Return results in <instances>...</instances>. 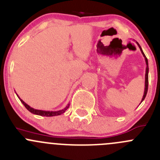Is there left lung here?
I'll return each instance as SVG.
<instances>
[{
	"instance_id": "1",
	"label": "left lung",
	"mask_w": 160,
	"mask_h": 160,
	"mask_svg": "<svg viewBox=\"0 0 160 160\" xmlns=\"http://www.w3.org/2000/svg\"><path fill=\"white\" fill-rule=\"evenodd\" d=\"M137 43V44L138 45V47H139V48H140V50H141V52H142V55H143V56H144V58H145V63H146V71H145V91H144V94H143V97H142V102H143L144 101V99L145 98V97H146V94H147V92H148V59H147V58H146V56H145V54H144V52H143V51H142V48H141V46L139 45V44L138 42H136ZM141 104V103H140Z\"/></svg>"
}]
</instances>
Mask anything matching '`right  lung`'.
<instances>
[{
	"mask_svg": "<svg viewBox=\"0 0 160 160\" xmlns=\"http://www.w3.org/2000/svg\"><path fill=\"white\" fill-rule=\"evenodd\" d=\"M18 96V95H17ZM18 98H19V100L21 101L22 103L24 105V106L26 107V108H27L28 110H29L30 112L33 113V114L35 115H38V116H59V115L62 114V113H64L67 110V108L69 107V104L67 105V106L65 108H63V109L62 110H58V111H44V110H39V109H35V108H32V107H30L29 105H28L25 102H23L21 98H20L19 97H18Z\"/></svg>",
	"mask_w": 160,
	"mask_h": 160,
	"instance_id": "right-lung-1",
	"label": "right lung"
}]
</instances>
